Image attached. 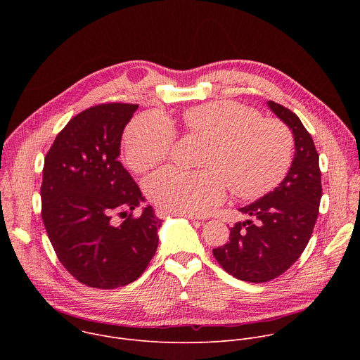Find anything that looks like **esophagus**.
<instances>
[{"label": "esophagus", "instance_id": "34e87169", "mask_svg": "<svg viewBox=\"0 0 360 360\" xmlns=\"http://www.w3.org/2000/svg\"><path fill=\"white\" fill-rule=\"evenodd\" d=\"M155 214H157V217H160V218H164V217H167V215H171L172 212H171V211H168V210H165V208H158ZM182 217H185V218H188V219H191V221L199 219V217H195V215H188V214H184Z\"/></svg>", "mask_w": 360, "mask_h": 360}]
</instances>
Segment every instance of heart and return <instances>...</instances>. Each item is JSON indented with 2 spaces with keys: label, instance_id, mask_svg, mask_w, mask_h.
Instances as JSON below:
<instances>
[{
  "label": "heart",
  "instance_id": "heart-1",
  "mask_svg": "<svg viewBox=\"0 0 360 360\" xmlns=\"http://www.w3.org/2000/svg\"><path fill=\"white\" fill-rule=\"evenodd\" d=\"M186 128L210 141L200 165L188 171L165 167L145 181V191L160 207L188 215H203L224 202L226 185L239 198L271 191L288 172L293 158V135L281 121L233 101L211 102L184 115ZM175 142L171 121L158 112L135 118L124 138V155L138 172L168 158Z\"/></svg>",
  "mask_w": 360,
  "mask_h": 360
}]
</instances>
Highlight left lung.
Segmentation results:
<instances>
[{"label": "left lung", "instance_id": "8db88e82", "mask_svg": "<svg viewBox=\"0 0 360 360\" xmlns=\"http://www.w3.org/2000/svg\"><path fill=\"white\" fill-rule=\"evenodd\" d=\"M269 108L292 129L295 158L272 192L239 211L252 217L231 228L229 242L212 250L225 272L253 283L286 272L309 242L322 198L319 153L299 117L274 101Z\"/></svg>", "mask_w": 360, "mask_h": 360}]
</instances>
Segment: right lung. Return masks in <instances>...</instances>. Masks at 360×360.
Segmentation results:
<instances>
[{"instance_id": "obj_1", "label": "right lung", "mask_w": 360, "mask_h": 360, "mask_svg": "<svg viewBox=\"0 0 360 360\" xmlns=\"http://www.w3.org/2000/svg\"><path fill=\"white\" fill-rule=\"evenodd\" d=\"M136 104H98L75 115L45 155L41 215L63 266L81 283L115 289L138 279L158 248L161 219L118 161ZM122 217L124 221H118Z\"/></svg>"}]
</instances>
